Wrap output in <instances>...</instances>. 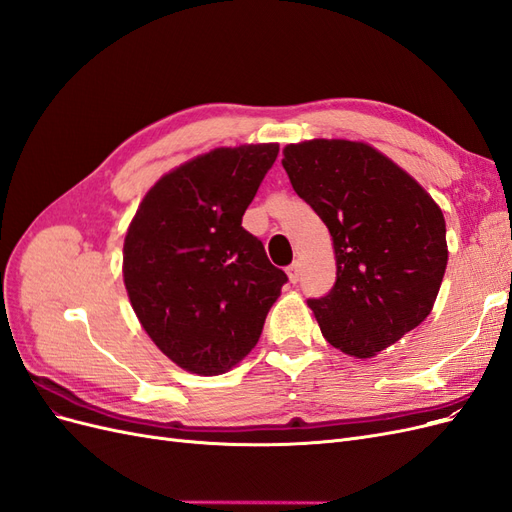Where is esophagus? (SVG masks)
<instances>
[{"mask_svg": "<svg viewBox=\"0 0 512 512\" xmlns=\"http://www.w3.org/2000/svg\"><path fill=\"white\" fill-rule=\"evenodd\" d=\"M286 273H288V277H290V282L297 284V282H299V275H301V265H299V262L294 260L292 265L286 269Z\"/></svg>", "mask_w": 512, "mask_h": 512, "instance_id": "34e87169", "label": "esophagus"}]
</instances>
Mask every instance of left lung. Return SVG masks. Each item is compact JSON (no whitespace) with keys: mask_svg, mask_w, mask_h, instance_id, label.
I'll list each match as a JSON object with an SVG mask.
<instances>
[{"mask_svg":"<svg viewBox=\"0 0 512 512\" xmlns=\"http://www.w3.org/2000/svg\"><path fill=\"white\" fill-rule=\"evenodd\" d=\"M282 164L333 237L335 286L307 305L331 346L376 356L436 303L448 260L444 215L406 170L365 143L286 145Z\"/></svg>","mask_w":512,"mask_h":512,"instance_id":"1","label":"left lung"}]
</instances>
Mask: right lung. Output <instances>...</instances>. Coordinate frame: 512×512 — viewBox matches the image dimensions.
<instances>
[{"label": "right lung", "mask_w": 512, "mask_h": 512, "mask_svg": "<svg viewBox=\"0 0 512 512\" xmlns=\"http://www.w3.org/2000/svg\"><path fill=\"white\" fill-rule=\"evenodd\" d=\"M280 145L220 147L145 194L123 243V282L170 361L218 376L247 356L288 277L243 226Z\"/></svg>", "instance_id": "obj_1"}]
</instances>
